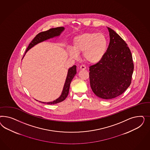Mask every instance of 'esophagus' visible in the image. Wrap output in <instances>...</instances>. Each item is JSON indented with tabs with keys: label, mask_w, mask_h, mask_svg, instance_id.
Wrapping results in <instances>:
<instances>
[{
	"label": "esophagus",
	"mask_w": 150,
	"mask_h": 150,
	"mask_svg": "<svg viewBox=\"0 0 150 150\" xmlns=\"http://www.w3.org/2000/svg\"><path fill=\"white\" fill-rule=\"evenodd\" d=\"M80 70H85V69H86V67L85 65H82L80 66Z\"/></svg>",
	"instance_id": "34e87169"
}]
</instances>
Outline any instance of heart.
<instances>
[{"instance_id":"b5f03b06","label":"heart","mask_w":150,"mask_h":150,"mask_svg":"<svg viewBox=\"0 0 150 150\" xmlns=\"http://www.w3.org/2000/svg\"><path fill=\"white\" fill-rule=\"evenodd\" d=\"M108 48V40L104 34L86 32L74 38L73 48H69V55L77 58L78 53L83 52V57L88 63L97 64L103 58Z\"/></svg>"}]
</instances>
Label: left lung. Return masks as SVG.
<instances>
[{"label": "left lung", "mask_w": 150, "mask_h": 150, "mask_svg": "<svg viewBox=\"0 0 150 150\" xmlns=\"http://www.w3.org/2000/svg\"><path fill=\"white\" fill-rule=\"evenodd\" d=\"M110 42L103 58L90 68L91 89L97 97L110 100L121 95L131 84L134 71L132 53L127 44L107 27Z\"/></svg>", "instance_id": "1"}]
</instances>
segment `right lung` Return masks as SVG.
I'll return each instance as SVG.
<instances>
[{
  "instance_id": "add662e5",
  "label": "right lung",
  "mask_w": 150,
  "mask_h": 150,
  "mask_svg": "<svg viewBox=\"0 0 150 150\" xmlns=\"http://www.w3.org/2000/svg\"><path fill=\"white\" fill-rule=\"evenodd\" d=\"M64 30H65V28L64 27H56V28H50L49 30H47L46 31L40 32V33H38L37 35H36V36L33 38V40L30 43V45L28 46V47L26 49L25 55L26 53V52L28 50H30L31 48H32V47H33L35 45H36L37 44L41 43L43 41L50 40V38H53L54 37L59 36L60 35V34L62 33V32H63L64 31ZM25 55H23V58L24 57ZM76 73L77 72H76V65H74L72 67L69 69L68 74L67 76L65 83L64 85L63 88L62 94L57 99H56L53 101H52V102H41V101H39V102H42L43 103H46L48 105H54V104H57L58 103L63 101L64 100H65L68 95L70 83L72 81L74 77L75 76V75H76ZM37 101H38V100H37Z\"/></svg>"
}]
</instances>
